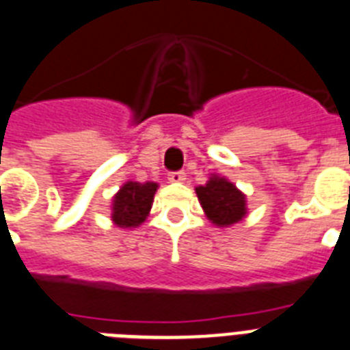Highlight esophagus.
<instances>
[{"label":"esophagus","instance_id":"esophagus-1","mask_svg":"<svg viewBox=\"0 0 350 350\" xmlns=\"http://www.w3.org/2000/svg\"><path fill=\"white\" fill-rule=\"evenodd\" d=\"M169 181L170 183H183L185 181V172H170Z\"/></svg>","mask_w":350,"mask_h":350}]
</instances>
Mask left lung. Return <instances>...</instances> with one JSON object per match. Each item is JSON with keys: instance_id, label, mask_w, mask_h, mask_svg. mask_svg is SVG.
I'll return each instance as SVG.
<instances>
[{"instance_id": "1", "label": "left lung", "mask_w": 350, "mask_h": 350, "mask_svg": "<svg viewBox=\"0 0 350 350\" xmlns=\"http://www.w3.org/2000/svg\"><path fill=\"white\" fill-rule=\"evenodd\" d=\"M196 194L205 216L216 227H232L247 216V196L224 176H208L205 185L196 187Z\"/></svg>"}]
</instances>
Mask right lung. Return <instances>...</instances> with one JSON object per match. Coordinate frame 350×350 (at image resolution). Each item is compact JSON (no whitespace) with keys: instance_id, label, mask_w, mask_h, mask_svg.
<instances>
[{"instance_id":"obj_1","label":"right lung","mask_w":350,"mask_h":350,"mask_svg":"<svg viewBox=\"0 0 350 350\" xmlns=\"http://www.w3.org/2000/svg\"><path fill=\"white\" fill-rule=\"evenodd\" d=\"M158 183L147 181H125L120 191L112 196V224L120 229H136L147 219L152 208L154 194L158 191Z\"/></svg>"}]
</instances>
